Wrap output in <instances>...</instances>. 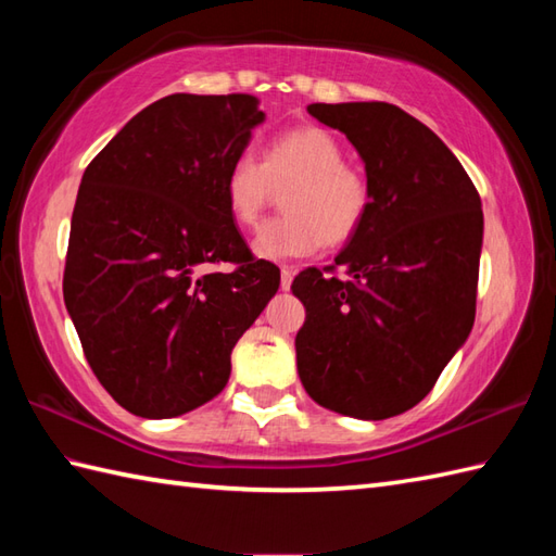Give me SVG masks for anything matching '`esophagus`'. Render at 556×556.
Returning a JSON list of instances; mask_svg holds the SVG:
<instances>
[{"instance_id": "1", "label": "esophagus", "mask_w": 556, "mask_h": 556, "mask_svg": "<svg viewBox=\"0 0 556 556\" xmlns=\"http://www.w3.org/2000/svg\"><path fill=\"white\" fill-rule=\"evenodd\" d=\"M291 281H293V267L285 265V267H281V281H279V287H281V291H289V287H291Z\"/></svg>"}]
</instances>
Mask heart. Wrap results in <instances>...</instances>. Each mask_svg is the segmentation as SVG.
<instances>
[{"label":"heart","mask_w":556,"mask_h":556,"mask_svg":"<svg viewBox=\"0 0 556 556\" xmlns=\"http://www.w3.org/2000/svg\"><path fill=\"white\" fill-rule=\"evenodd\" d=\"M285 187V215L267 222L253 239V253L260 260L285 263L315 255L325 243H346L368 217V179L344 162V148L320 126H301L277 136L263 162L245 150L224 174L227 207L245 229L255 227Z\"/></svg>","instance_id":"obj_1"}]
</instances>
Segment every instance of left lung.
<instances>
[{
    "label": "left lung",
    "instance_id": "1",
    "mask_svg": "<svg viewBox=\"0 0 556 556\" xmlns=\"http://www.w3.org/2000/svg\"><path fill=\"white\" fill-rule=\"evenodd\" d=\"M365 164L370 210L334 257L346 279L303 269L296 365L305 392L341 416L384 420L428 396L476 320L482 205L440 138L387 102H315ZM334 269V267H329Z\"/></svg>",
    "mask_w": 556,
    "mask_h": 556
}]
</instances>
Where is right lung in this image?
I'll use <instances>...</instances> for the list:
<instances>
[{"label": "right lung", "instance_id": "add662e5", "mask_svg": "<svg viewBox=\"0 0 556 556\" xmlns=\"http://www.w3.org/2000/svg\"><path fill=\"white\" fill-rule=\"evenodd\" d=\"M263 122L253 96L176 92L83 174L64 303L92 372L134 416H184L217 396L236 341L279 289L224 198V174ZM219 262L237 269H206Z\"/></svg>", "mask_w": 556, "mask_h": 556}]
</instances>
